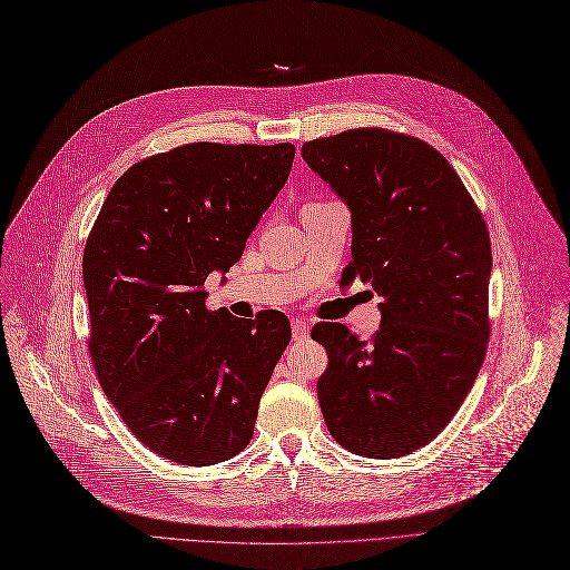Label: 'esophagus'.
I'll return each mask as SVG.
<instances>
[{
	"label": "esophagus",
	"instance_id": "34e87169",
	"mask_svg": "<svg viewBox=\"0 0 570 570\" xmlns=\"http://www.w3.org/2000/svg\"><path fill=\"white\" fill-rule=\"evenodd\" d=\"M291 333H293V341H301L309 333V324L303 317H296L291 322Z\"/></svg>",
	"mask_w": 570,
	"mask_h": 570
}]
</instances>
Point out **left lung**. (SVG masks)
I'll return each mask as SVG.
<instances>
[{
    "label": "left lung",
    "instance_id": "left-lung-1",
    "mask_svg": "<svg viewBox=\"0 0 570 570\" xmlns=\"http://www.w3.org/2000/svg\"><path fill=\"white\" fill-rule=\"evenodd\" d=\"M301 155L350 208L343 282H371L383 298L373 341L343 324L312 328L328 352L317 383L326 428L356 455H406L451 423L483 364L487 223L453 166L417 138L352 129Z\"/></svg>",
    "mask_w": 570,
    "mask_h": 570
}]
</instances>
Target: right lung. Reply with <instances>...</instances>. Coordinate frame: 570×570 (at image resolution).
Segmentation results:
<instances>
[{"label":"right lung","instance_id":"1","mask_svg":"<svg viewBox=\"0 0 570 570\" xmlns=\"http://www.w3.org/2000/svg\"><path fill=\"white\" fill-rule=\"evenodd\" d=\"M293 157L291 142H193L147 157L112 185L83 248L100 387L136 439L178 465L246 449L291 341L286 314L210 312L202 286L242 258Z\"/></svg>","mask_w":570,"mask_h":570}]
</instances>
